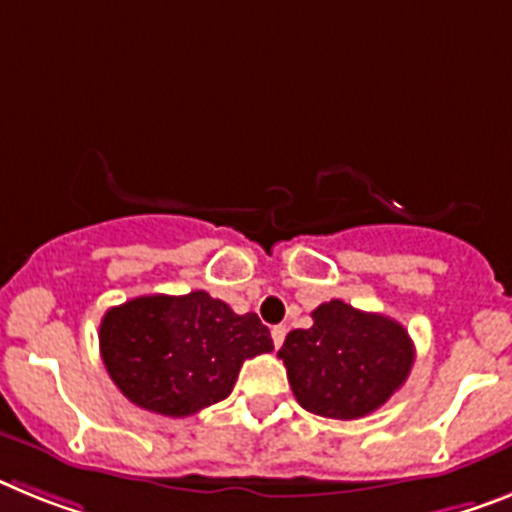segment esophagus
Instances as JSON below:
<instances>
[{
	"instance_id": "obj_1",
	"label": "esophagus",
	"mask_w": 512,
	"mask_h": 512,
	"mask_svg": "<svg viewBox=\"0 0 512 512\" xmlns=\"http://www.w3.org/2000/svg\"><path fill=\"white\" fill-rule=\"evenodd\" d=\"M270 336H273V346H276V349H281L283 338H286V325H276V328L270 330Z\"/></svg>"
}]
</instances>
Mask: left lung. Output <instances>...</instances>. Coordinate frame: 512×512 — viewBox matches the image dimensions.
Masks as SVG:
<instances>
[{
  "mask_svg": "<svg viewBox=\"0 0 512 512\" xmlns=\"http://www.w3.org/2000/svg\"><path fill=\"white\" fill-rule=\"evenodd\" d=\"M278 356L302 409L362 419L406 382L414 343L401 322L330 299L312 312L309 328L291 330Z\"/></svg>",
  "mask_w": 512,
  "mask_h": 512,
  "instance_id": "obj_1",
  "label": "left lung"
}]
</instances>
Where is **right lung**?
Returning a JSON list of instances; mask_svg holds the SVG:
<instances>
[{
    "label": "right lung",
    "mask_w": 512,
    "mask_h": 512,
    "mask_svg": "<svg viewBox=\"0 0 512 512\" xmlns=\"http://www.w3.org/2000/svg\"><path fill=\"white\" fill-rule=\"evenodd\" d=\"M98 341L122 395L163 416H192L223 401L244 359L273 351L255 312L236 315L208 291L137 296L111 307Z\"/></svg>",
    "instance_id": "right-lung-1"
}]
</instances>
